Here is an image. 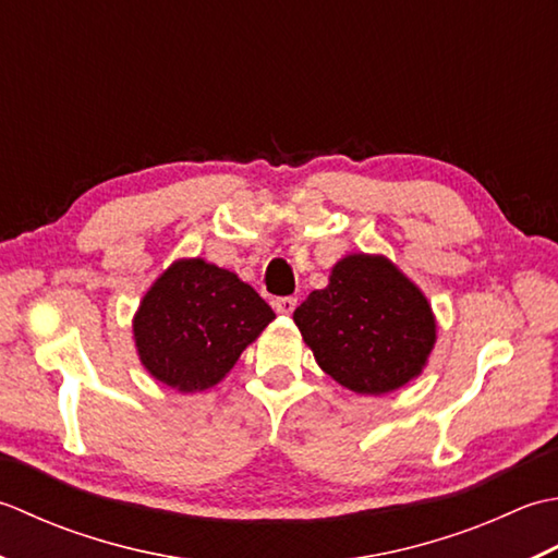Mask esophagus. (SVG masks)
Returning a JSON list of instances; mask_svg holds the SVG:
<instances>
[{"mask_svg": "<svg viewBox=\"0 0 558 558\" xmlns=\"http://www.w3.org/2000/svg\"><path fill=\"white\" fill-rule=\"evenodd\" d=\"M295 305H299V299H293V295H287V299H277L275 301V311L279 315H291L295 311Z\"/></svg>", "mask_w": 558, "mask_h": 558, "instance_id": "obj_1", "label": "esophagus"}]
</instances>
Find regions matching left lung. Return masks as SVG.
Here are the masks:
<instances>
[{
  "label": "left lung",
  "mask_w": 558,
  "mask_h": 558,
  "mask_svg": "<svg viewBox=\"0 0 558 558\" xmlns=\"http://www.w3.org/2000/svg\"><path fill=\"white\" fill-rule=\"evenodd\" d=\"M327 375L356 395H388L424 373L438 327L428 299L392 259L351 253L293 311Z\"/></svg>",
  "instance_id": "1"
}]
</instances>
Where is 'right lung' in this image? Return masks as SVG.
Returning <instances> with one entry per match:
<instances>
[{"label":"right lung","mask_w":558,"mask_h":558,"mask_svg":"<svg viewBox=\"0 0 558 558\" xmlns=\"http://www.w3.org/2000/svg\"><path fill=\"white\" fill-rule=\"evenodd\" d=\"M271 320L275 311L235 271L183 257L144 293L132 332L151 378L187 395L221 383Z\"/></svg>","instance_id":"add662e5"}]
</instances>
